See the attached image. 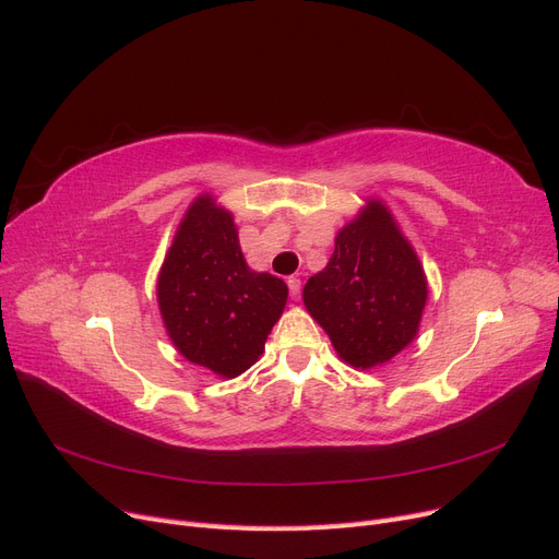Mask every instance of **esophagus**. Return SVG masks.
<instances>
[{"label": "esophagus", "instance_id": "obj_1", "mask_svg": "<svg viewBox=\"0 0 559 559\" xmlns=\"http://www.w3.org/2000/svg\"><path fill=\"white\" fill-rule=\"evenodd\" d=\"M287 287H290V295L297 299L301 293V278L299 276H290L287 278Z\"/></svg>", "mask_w": 559, "mask_h": 559}]
</instances>
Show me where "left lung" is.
Wrapping results in <instances>:
<instances>
[{
	"label": "left lung",
	"mask_w": 559,
	"mask_h": 559,
	"mask_svg": "<svg viewBox=\"0 0 559 559\" xmlns=\"http://www.w3.org/2000/svg\"><path fill=\"white\" fill-rule=\"evenodd\" d=\"M304 304L357 369L383 365L418 332L427 301L423 266L381 202L336 234L328 266L304 285Z\"/></svg>",
	"instance_id": "left-lung-1"
}]
</instances>
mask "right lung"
I'll return each mask as SVG.
<instances>
[{"label": "right lung", "mask_w": 559, "mask_h": 559, "mask_svg": "<svg viewBox=\"0 0 559 559\" xmlns=\"http://www.w3.org/2000/svg\"><path fill=\"white\" fill-rule=\"evenodd\" d=\"M285 299L281 278L246 264L231 213L200 197L178 227L157 281L174 346L213 373L239 376L258 362Z\"/></svg>", "instance_id": "right-lung-1"}]
</instances>
